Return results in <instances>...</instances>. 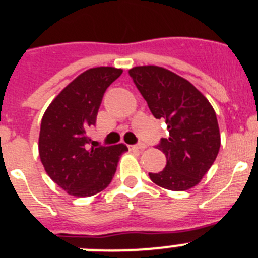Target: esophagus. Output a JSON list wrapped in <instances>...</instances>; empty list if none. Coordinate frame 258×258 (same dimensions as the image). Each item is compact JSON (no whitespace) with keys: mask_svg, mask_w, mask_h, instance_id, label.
<instances>
[{"mask_svg":"<svg viewBox=\"0 0 258 258\" xmlns=\"http://www.w3.org/2000/svg\"><path fill=\"white\" fill-rule=\"evenodd\" d=\"M132 150H143V149H145V144L140 143V144H137V145H134L131 146Z\"/></svg>","mask_w":258,"mask_h":258,"instance_id":"34e87169","label":"esophagus"}]
</instances>
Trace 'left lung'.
Listing matches in <instances>:
<instances>
[{"mask_svg": "<svg viewBox=\"0 0 258 258\" xmlns=\"http://www.w3.org/2000/svg\"><path fill=\"white\" fill-rule=\"evenodd\" d=\"M149 109L164 119L169 136L156 148L167 156L159 173H149L154 183L172 191L196 186L208 173L220 149V134L214 108L189 81L158 66L128 71Z\"/></svg>", "mask_w": 258, "mask_h": 258, "instance_id": "left-lung-1", "label": "left lung"}]
</instances>
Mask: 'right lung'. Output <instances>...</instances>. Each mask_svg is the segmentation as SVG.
<instances>
[{
    "mask_svg": "<svg viewBox=\"0 0 258 258\" xmlns=\"http://www.w3.org/2000/svg\"><path fill=\"white\" fill-rule=\"evenodd\" d=\"M121 69L95 67L70 83L49 104L42 118L39 156L47 174L69 195L88 197L109 186L126 145L89 149L86 131L96 115L108 86Z\"/></svg>",
    "mask_w": 258,
    "mask_h": 258,
    "instance_id": "right-lung-1",
    "label": "right lung"
}]
</instances>
